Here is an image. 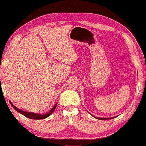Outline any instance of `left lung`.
<instances>
[{
	"mask_svg": "<svg viewBox=\"0 0 146 146\" xmlns=\"http://www.w3.org/2000/svg\"><path fill=\"white\" fill-rule=\"evenodd\" d=\"M115 117H112V118H99L97 117L98 119H100V120H107V119H111V118H113Z\"/></svg>",
	"mask_w": 146,
	"mask_h": 146,
	"instance_id": "obj_1",
	"label": "left lung"
}]
</instances>
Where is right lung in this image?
Wrapping results in <instances>:
<instances>
[{
	"instance_id": "right-lung-1",
	"label": "right lung",
	"mask_w": 146,
	"mask_h": 146,
	"mask_svg": "<svg viewBox=\"0 0 146 146\" xmlns=\"http://www.w3.org/2000/svg\"><path fill=\"white\" fill-rule=\"evenodd\" d=\"M11 105H12V107H13V108L14 110H16L17 112H19V113H21V114H23V116H25V117H28L29 118H31V119H36V120H40V119H44V118L48 117L49 116H50L51 113H52V112L54 111V110H55V109L56 108V107H57V103L55 104V106L52 107V109L50 110V111L49 112H48V113H45V114H41V113H33V112H28V111H24L23 110H20V109L17 108V107H15L13 104L10 101Z\"/></svg>"
}]
</instances>
